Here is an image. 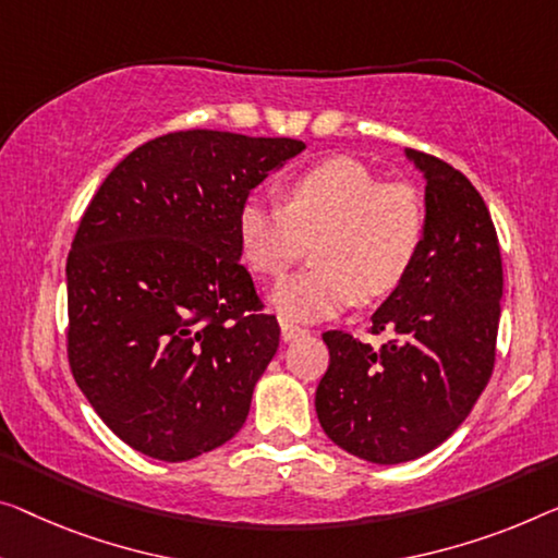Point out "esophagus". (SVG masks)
Wrapping results in <instances>:
<instances>
[{"mask_svg": "<svg viewBox=\"0 0 558 558\" xmlns=\"http://www.w3.org/2000/svg\"><path fill=\"white\" fill-rule=\"evenodd\" d=\"M305 328L301 326H293V323H280V336L286 343H290V340H298L301 336H305Z\"/></svg>", "mask_w": 558, "mask_h": 558, "instance_id": "1", "label": "esophagus"}]
</instances>
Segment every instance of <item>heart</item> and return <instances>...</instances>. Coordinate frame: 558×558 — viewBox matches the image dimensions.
<instances>
[{
    "mask_svg": "<svg viewBox=\"0 0 558 558\" xmlns=\"http://www.w3.org/2000/svg\"><path fill=\"white\" fill-rule=\"evenodd\" d=\"M423 228L421 195L405 182H380L353 157L290 174L280 205L251 197L238 213L240 247L260 278H286L311 243V268L270 295L282 318L303 323L393 293L421 251Z\"/></svg>",
    "mask_w": 558,
    "mask_h": 558,
    "instance_id": "1",
    "label": "heart"
}]
</instances>
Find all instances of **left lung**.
<instances>
[{
    "mask_svg": "<svg viewBox=\"0 0 558 558\" xmlns=\"http://www.w3.org/2000/svg\"><path fill=\"white\" fill-rule=\"evenodd\" d=\"M426 180V228L409 276L373 313L371 348L323 332L330 351L315 413L332 444L393 465L434 451L486 388L501 318V247L484 197L463 172L405 149Z\"/></svg>",
    "mask_w": 558,
    "mask_h": 558,
    "instance_id": "8db88e82",
    "label": "left lung"
}]
</instances>
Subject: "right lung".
I'll list each match as a JSON object with an SVG mask.
<instances>
[{
	"instance_id": "1",
	"label": "right lung",
	"mask_w": 558,
	"mask_h": 558,
	"mask_svg": "<svg viewBox=\"0 0 558 558\" xmlns=\"http://www.w3.org/2000/svg\"><path fill=\"white\" fill-rule=\"evenodd\" d=\"M305 143L185 130L132 149L82 215L66 257V355L114 436L190 461L243 428L278 351L243 265L238 213Z\"/></svg>"
}]
</instances>
